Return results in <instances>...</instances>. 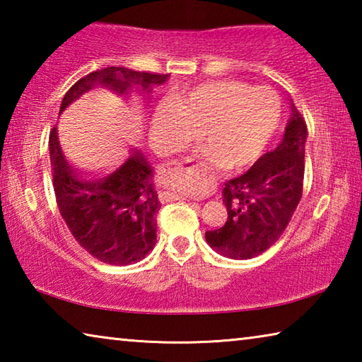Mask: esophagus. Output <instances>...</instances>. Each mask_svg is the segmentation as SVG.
<instances>
[{"mask_svg": "<svg viewBox=\"0 0 362 362\" xmlns=\"http://www.w3.org/2000/svg\"><path fill=\"white\" fill-rule=\"evenodd\" d=\"M174 168H180V164H175ZM188 169H194V166L188 168ZM159 199H161L163 203H168V201H175V199H180V198L174 193H159Z\"/></svg>", "mask_w": 362, "mask_h": 362, "instance_id": "34e87169", "label": "esophagus"}]
</instances>
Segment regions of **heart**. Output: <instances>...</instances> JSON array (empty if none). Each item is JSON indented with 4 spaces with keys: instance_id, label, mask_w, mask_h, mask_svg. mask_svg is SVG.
<instances>
[{
    "instance_id": "1",
    "label": "heart",
    "mask_w": 362,
    "mask_h": 362,
    "mask_svg": "<svg viewBox=\"0 0 362 362\" xmlns=\"http://www.w3.org/2000/svg\"><path fill=\"white\" fill-rule=\"evenodd\" d=\"M281 119V99L274 90L250 88L241 81L201 84L187 94L173 95L151 118L155 148L169 155L193 142L226 173L243 170L259 159L272 142ZM183 192L199 194L204 185L182 183Z\"/></svg>"
}]
</instances>
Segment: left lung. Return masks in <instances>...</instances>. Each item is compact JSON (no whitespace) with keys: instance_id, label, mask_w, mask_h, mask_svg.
<instances>
[{"instance_id":"obj_1","label":"left lung","mask_w":362,"mask_h":362,"mask_svg":"<svg viewBox=\"0 0 362 362\" xmlns=\"http://www.w3.org/2000/svg\"><path fill=\"white\" fill-rule=\"evenodd\" d=\"M306 137L305 121L292 103L281 144L225 183L228 218L222 228L206 231V243L216 252L247 260L279 240L302 198Z\"/></svg>"}]
</instances>
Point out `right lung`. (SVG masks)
Here are the masks:
<instances>
[{
  "label": "right lung",
  "mask_w": 362,
  "mask_h": 362,
  "mask_svg": "<svg viewBox=\"0 0 362 362\" xmlns=\"http://www.w3.org/2000/svg\"><path fill=\"white\" fill-rule=\"evenodd\" d=\"M169 75L108 66L93 71L69 89L60 103V115L73 102L97 86L126 95L139 89L150 95ZM52 182L60 216L75 240L108 265H131L145 259L156 244V212L161 207L153 187V169L142 153L131 151L105 174H81L66 161L60 148L57 127L49 137Z\"/></svg>",
  "instance_id": "1"
}]
</instances>
